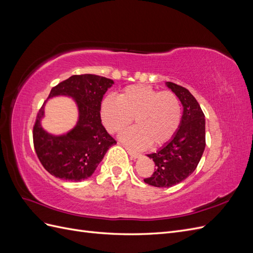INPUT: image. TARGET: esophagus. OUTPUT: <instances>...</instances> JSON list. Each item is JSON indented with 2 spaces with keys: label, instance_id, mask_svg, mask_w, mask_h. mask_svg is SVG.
Listing matches in <instances>:
<instances>
[{
  "label": "esophagus",
  "instance_id": "obj_1",
  "mask_svg": "<svg viewBox=\"0 0 253 253\" xmlns=\"http://www.w3.org/2000/svg\"><path fill=\"white\" fill-rule=\"evenodd\" d=\"M126 151H127V153H128V155L131 156L132 159H136V158H138V157L140 156L139 153H137V152H135V151H133V150H129V149H127V148H126Z\"/></svg>",
  "mask_w": 253,
  "mask_h": 253
}]
</instances>
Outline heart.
Masks as SVG:
<instances>
[{"instance_id":"heart-1","label":"heart","mask_w":253,"mask_h":253,"mask_svg":"<svg viewBox=\"0 0 253 253\" xmlns=\"http://www.w3.org/2000/svg\"><path fill=\"white\" fill-rule=\"evenodd\" d=\"M100 114L105 128L113 134L126 128L134 118L136 126L121 133L120 139L142 149L149 144L158 147L172 138L180 124L181 106L172 91L137 84L126 86L119 98L106 96Z\"/></svg>"}]
</instances>
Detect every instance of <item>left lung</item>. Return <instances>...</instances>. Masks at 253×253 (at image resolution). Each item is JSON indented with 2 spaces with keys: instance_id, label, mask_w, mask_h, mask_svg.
<instances>
[{
  "instance_id": "obj_1",
  "label": "left lung",
  "mask_w": 253,
  "mask_h": 253,
  "mask_svg": "<svg viewBox=\"0 0 253 253\" xmlns=\"http://www.w3.org/2000/svg\"><path fill=\"white\" fill-rule=\"evenodd\" d=\"M166 86L177 96L182 115L177 131L155 153L148 154L155 164V172L144 182L157 188H170L194 172L206 147L205 115L190 91L173 82Z\"/></svg>"
}]
</instances>
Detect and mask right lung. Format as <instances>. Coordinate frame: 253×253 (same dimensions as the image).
Segmentation results:
<instances>
[{
    "label": "right lung",
    "mask_w": 253,
    "mask_h": 253,
    "mask_svg": "<svg viewBox=\"0 0 253 253\" xmlns=\"http://www.w3.org/2000/svg\"><path fill=\"white\" fill-rule=\"evenodd\" d=\"M113 84L112 79L85 74L72 76L51 88L48 98L68 96L79 110L75 126L59 135L47 132L42 126L44 103L38 113L33 134L35 150L45 170L55 177L71 181L89 178L105 153L116 144L100 118L101 101Z\"/></svg>",
    "instance_id": "add662e5"
}]
</instances>
